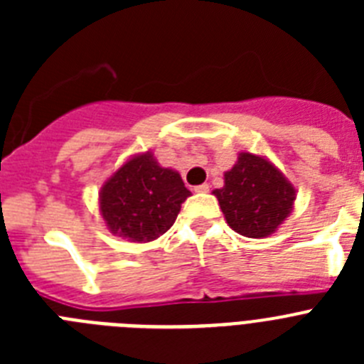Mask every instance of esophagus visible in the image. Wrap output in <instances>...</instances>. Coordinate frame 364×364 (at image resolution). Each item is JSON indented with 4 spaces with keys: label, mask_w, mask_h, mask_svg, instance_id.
I'll return each instance as SVG.
<instances>
[{
    "label": "esophagus",
    "mask_w": 364,
    "mask_h": 364,
    "mask_svg": "<svg viewBox=\"0 0 364 364\" xmlns=\"http://www.w3.org/2000/svg\"><path fill=\"white\" fill-rule=\"evenodd\" d=\"M208 191H210V184L195 186V193H208Z\"/></svg>",
    "instance_id": "34e87169"
}]
</instances>
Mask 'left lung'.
I'll return each mask as SVG.
<instances>
[{
	"label": "left lung",
	"instance_id": "8db88e82",
	"mask_svg": "<svg viewBox=\"0 0 364 364\" xmlns=\"http://www.w3.org/2000/svg\"><path fill=\"white\" fill-rule=\"evenodd\" d=\"M220 210L231 230L264 239L275 233L290 217L295 202V188L264 156L239 153L237 164L224 173V188L215 189Z\"/></svg>",
	"mask_w": 364,
	"mask_h": 364
}]
</instances>
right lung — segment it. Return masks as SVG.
Masks as SVG:
<instances>
[{"label":"right lung","instance_id":"1","mask_svg":"<svg viewBox=\"0 0 364 364\" xmlns=\"http://www.w3.org/2000/svg\"><path fill=\"white\" fill-rule=\"evenodd\" d=\"M191 193L151 151L134 154L100 189V213L109 231L131 242H151L175 224Z\"/></svg>","mask_w":364,"mask_h":364}]
</instances>
